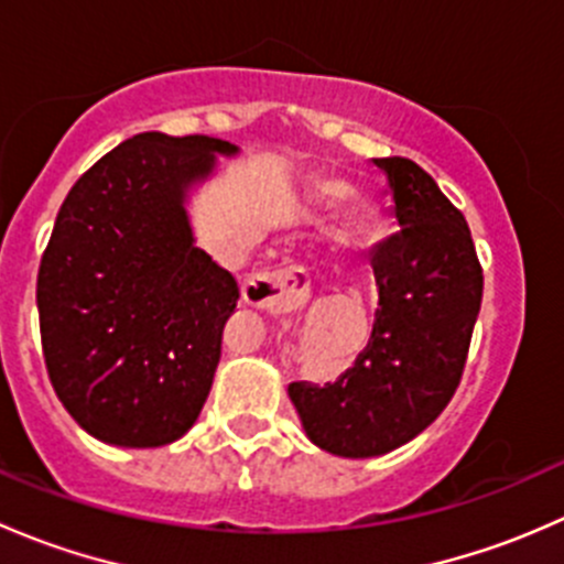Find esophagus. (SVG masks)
Listing matches in <instances>:
<instances>
[{"label": "esophagus", "instance_id": "1", "mask_svg": "<svg viewBox=\"0 0 564 564\" xmlns=\"http://www.w3.org/2000/svg\"><path fill=\"white\" fill-rule=\"evenodd\" d=\"M242 300L253 308H267L272 314H292L311 300L308 270L297 264H283L253 272L242 283Z\"/></svg>", "mask_w": 564, "mask_h": 564}]
</instances>
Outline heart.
Instances as JSON below:
<instances>
[{"instance_id": "obj_1", "label": "heart", "mask_w": 564, "mask_h": 564, "mask_svg": "<svg viewBox=\"0 0 564 564\" xmlns=\"http://www.w3.org/2000/svg\"><path fill=\"white\" fill-rule=\"evenodd\" d=\"M316 193L324 202H338L349 193V185L340 180H322L316 185ZM373 224H377V209L368 202L351 204V209L346 213V235L349 237H366L373 229Z\"/></svg>"}]
</instances>
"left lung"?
<instances>
[{"label":"left lung","mask_w":564,"mask_h":564,"mask_svg":"<svg viewBox=\"0 0 564 564\" xmlns=\"http://www.w3.org/2000/svg\"><path fill=\"white\" fill-rule=\"evenodd\" d=\"M398 231L371 253L379 289L371 340L335 382H292L308 440L344 458L406 445L451 403L482 300L464 215L409 158H377Z\"/></svg>","instance_id":"1"}]
</instances>
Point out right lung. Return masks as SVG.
<instances>
[{"instance_id":"1","label":"right lung","mask_w":564,"mask_h":564,"mask_svg":"<svg viewBox=\"0 0 564 564\" xmlns=\"http://www.w3.org/2000/svg\"><path fill=\"white\" fill-rule=\"evenodd\" d=\"M237 152L139 133L62 202L37 272L43 357L62 406L106 445H172L207 401L240 289L196 248L187 198Z\"/></svg>"}]
</instances>
